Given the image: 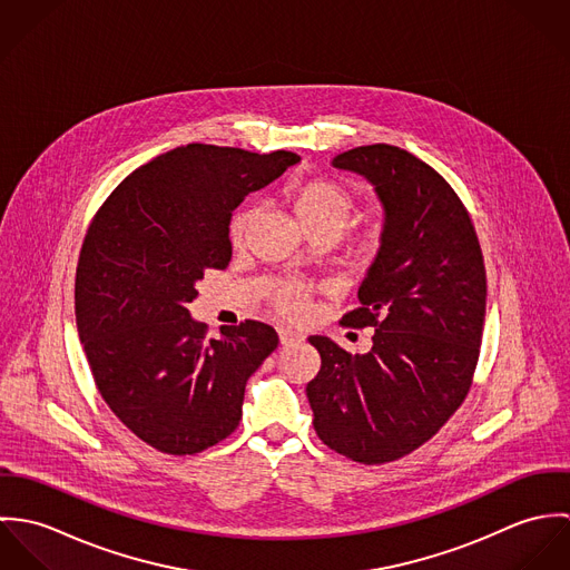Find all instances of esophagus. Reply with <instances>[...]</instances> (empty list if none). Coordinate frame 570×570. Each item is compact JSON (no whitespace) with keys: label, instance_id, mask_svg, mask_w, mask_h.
I'll return each instance as SVG.
<instances>
[{"label":"esophagus","instance_id":"esophagus-1","mask_svg":"<svg viewBox=\"0 0 570 570\" xmlns=\"http://www.w3.org/2000/svg\"><path fill=\"white\" fill-rule=\"evenodd\" d=\"M278 340L283 346H292V344H298L303 342V335L292 331V328H278Z\"/></svg>","mask_w":570,"mask_h":570}]
</instances>
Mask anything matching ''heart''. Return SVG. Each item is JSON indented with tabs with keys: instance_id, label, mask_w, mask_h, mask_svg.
I'll return each instance as SVG.
<instances>
[{
	"instance_id": "b5f03b06",
	"label": "heart",
	"mask_w": 570,
	"mask_h": 570,
	"mask_svg": "<svg viewBox=\"0 0 570 570\" xmlns=\"http://www.w3.org/2000/svg\"><path fill=\"white\" fill-rule=\"evenodd\" d=\"M287 202L296 219L303 224L307 233H340L353 210L355 197L353 193L337 179L331 177H309L294 181L287 190ZM254 219L252 208H242L235 213L230 222V242L235 245L244 244L247 228ZM380 247V233L377 230H362L348 239V254L355 258H368ZM274 307L285 318H301L305 314V294L301 287L287 285L274 296Z\"/></svg>"
}]
</instances>
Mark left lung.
Here are the masks:
<instances>
[{
	"label": "left lung",
	"mask_w": 570,
	"mask_h": 570,
	"mask_svg": "<svg viewBox=\"0 0 570 570\" xmlns=\"http://www.w3.org/2000/svg\"><path fill=\"white\" fill-rule=\"evenodd\" d=\"M333 166L364 175L386 213L382 247L357 292L362 305L340 321L375 335L364 355L312 335L321 371L307 397L325 445L382 465L430 441L465 402L488 276L468 208L432 166L391 145L344 151Z\"/></svg>",
	"instance_id": "1"
}]
</instances>
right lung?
<instances>
[{
    "label": "right lung",
    "mask_w": 570,
    "mask_h": 570,
    "mask_svg": "<svg viewBox=\"0 0 570 570\" xmlns=\"http://www.w3.org/2000/svg\"><path fill=\"white\" fill-rule=\"evenodd\" d=\"M301 158L186 145L127 175L82 242L75 305L96 389L145 443L186 456L230 436L245 382L278 346L258 321L208 337L190 318L195 283L226 269L230 217L245 195Z\"/></svg>",
    "instance_id": "1"
}]
</instances>
